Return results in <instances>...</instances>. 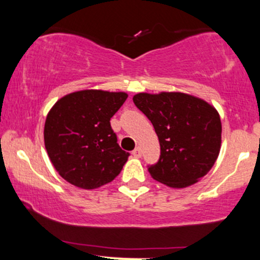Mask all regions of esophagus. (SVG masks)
<instances>
[{
  "label": "esophagus",
  "instance_id": "obj_1",
  "mask_svg": "<svg viewBox=\"0 0 260 260\" xmlns=\"http://www.w3.org/2000/svg\"><path fill=\"white\" fill-rule=\"evenodd\" d=\"M133 155H134V156H136V157H140V156H142V149H140L139 147H137V148L133 150Z\"/></svg>",
  "mask_w": 260,
  "mask_h": 260
}]
</instances>
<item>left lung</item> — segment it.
<instances>
[{
  "label": "left lung",
  "mask_w": 260,
  "mask_h": 260,
  "mask_svg": "<svg viewBox=\"0 0 260 260\" xmlns=\"http://www.w3.org/2000/svg\"><path fill=\"white\" fill-rule=\"evenodd\" d=\"M133 103L153 123L160 142V159L148 169L154 180L184 188L210 171L221 147V121L215 107L175 91L139 92Z\"/></svg>",
  "instance_id": "1"
}]
</instances>
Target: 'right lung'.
Wrapping results in <instances>:
<instances>
[{
  "label": "right lung",
  "instance_id": "1",
  "mask_svg": "<svg viewBox=\"0 0 260 260\" xmlns=\"http://www.w3.org/2000/svg\"><path fill=\"white\" fill-rule=\"evenodd\" d=\"M123 91L80 90L61 98L47 113L45 148L62 178L83 189L115 180L129 153L117 143L110 120L123 105Z\"/></svg>",
  "mask_w": 260,
  "mask_h": 260
}]
</instances>
